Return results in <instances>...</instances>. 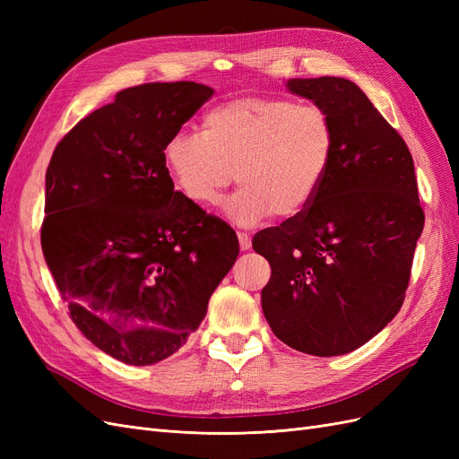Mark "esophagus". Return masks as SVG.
<instances>
[{
  "label": "esophagus",
  "instance_id": "34e87169",
  "mask_svg": "<svg viewBox=\"0 0 459 459\" xmlns=\"http://www.w3.org/2000/svg\"><path fill=\"white\" fill-rule=\"evenodd\" d=\"M238 238H239V247H241V251H248V248H251V235L245 233V231H239V233H238Z\"/></svg>",
  "mask_w": 459,
  "mask_h": 459
}]
</instances>
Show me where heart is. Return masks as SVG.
<instances>
[{
    "label": "heart",
    "instance_id": "obj_1",
    "mask_svg": "<svg viewBox=\"0 0 459 459\" xmlns=\"http://www.w3.org/2000/svg\"><path fill=\"white\" fill-rule=\"evenodd\" d=\"M335 143L322 105L248 95L208 110L203 134H174L162 159L176 189L199 208L216 206L238 176L241 187L224 214L248 228L307 211L325 184Z\"/></svg>",
    "mask_w": 459,
    "mask_h": 459
}]
</instances>
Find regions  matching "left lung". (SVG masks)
<instances>
[{
  "label": "left lung",
  "instance_id": "1",
  "mask_svg": "<svg viewBox=\"0 0 459 459\" xmlns=\"http://www.w3.org/2000/svg\"><path fill=\"white\" fill-rule=\"evenodd\" d=\"M287 90L327 110L337 143L307 211L255 235L272 266L262 312L290 349L341 356L398 314L425 214L406 142L354 82L290 78Z\"/></svg>",
  "mask_w": 459,
  "mask_h": 459
}]
</instances>
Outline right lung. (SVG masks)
<instances>
[{"instance_id":"1","label":"right lung","mask_w":459,"mask_h":459,"mask_svg":"<svg viewBox=\"0 0 459 459\" xmlns=\"http://www.w3.org/2000/svg\"><path fill=\"white\" fill-rule=\"evenodd\" d=\"M195 82L122 90L55 147L41 251L88 341L130 366L187 342L238 260L235 231L191 204L166 170V142L211 100Z\"/></svg>"}]
</instances>
